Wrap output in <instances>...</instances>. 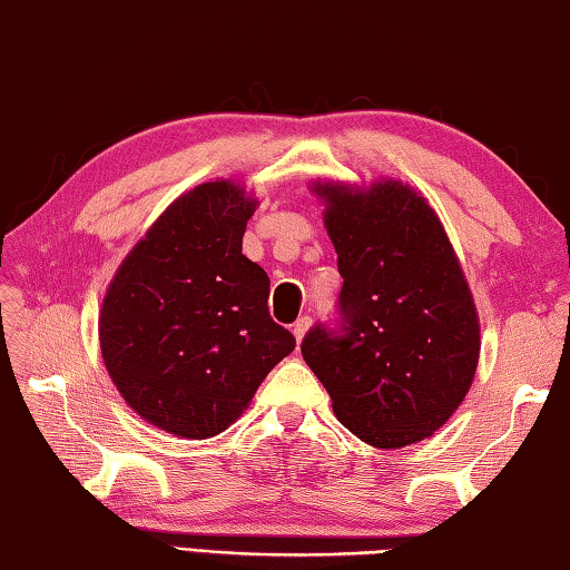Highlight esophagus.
I'll return each instance as SVG.
<instances>
[{"instance_id": "34e87169", "label": "esophagus", "mask_w": 570, "mask_h": 570, "mask_svg": "<svg viewBox=\"0 0 570 570\" xmlns=\"http://www.w3.org/2000/svg\"><path fill=\"white\" fill-rule=\"evenodd\" d=\"M308 328H311V318L308 316H301L296 323H294V336H296V341L301 343V341H304V336H306V333H308Z\"/></svg>"}]
</instances>
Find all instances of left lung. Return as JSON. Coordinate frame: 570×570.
<instances>
[{"label":"left lung","instance_id":"8db88e82","mask_svg":"<svg viewBox=\"0 0 570 570\" xmlns=\"http://www.w3.org/2000/svg\"><path fill=\"white\" fill-rule=\"evenodd\" d=\"M338 254L341 336L316 326L301 353L355 438L397 450L432 438L470 393L479 316L428 199L400 180L311 185Z\"/></svg>","mask_w":570,"mask_h":570}]
</instances>
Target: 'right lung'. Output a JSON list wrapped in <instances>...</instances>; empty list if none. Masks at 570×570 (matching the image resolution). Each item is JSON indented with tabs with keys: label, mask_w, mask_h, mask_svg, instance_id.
I'll return each mask as SVG.
<instances>
[{
	"label": "right lung",
	"mask_w": 570,
	"mask_h": 570,
	"mask_svg": "<svg viewBox=\"0 0 570 570\" xmlns=\"http://www.w3.org/2000/svg\"><path fill=\"white\" fill-rule=\"evenodd\" d=\"M256 205L232 180L197 185L153 222L106 288L98 341L110 381L175 438L225 432L296 345L269 316V276L242 254Z\"/></svg>",
	"instance_id": "1"
}]
</instances>
